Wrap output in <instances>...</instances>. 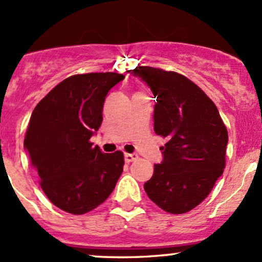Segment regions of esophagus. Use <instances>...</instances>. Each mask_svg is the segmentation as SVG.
Masks as SVG:
<instances>
[{
	"label": "esophagus",
	"instance_id": "obj_1",
	"mask_svg": "<svg viewBox=\"0 0 262 262\" xmlns=\"http://www.w3.org/2000/svg\"><path fill=\"white\" fill-rule=\"evenodd\" d=\"M138 159V155L137 154H125L124 155V160H125V162H133V161H135Z\"/></svg>",
	"mask_w": 262,
	"mask_h": 262
}]
</instances>
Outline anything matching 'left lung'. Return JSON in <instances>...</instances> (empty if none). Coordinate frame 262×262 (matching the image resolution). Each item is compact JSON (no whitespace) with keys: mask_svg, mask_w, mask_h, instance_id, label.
Wrapping results in <instances>:
<instances>
[{"mask_svg":"<svg viewBox=\"0 0 262 262\" xmlns=\"http://www.w3.org/2000/svg\"><path fill=\"white\" fill-rule=\"evenodd\" d=\"M128 73L150 87L156 98L154 130L169 139L144 189L165 212H189L208 196L225 167L228 132L218 108L183 75L150 66Z\"/></svg>","mask_w":262,"mask_h":262,"instance_id":"8db88e82","label":"left lung"}]
</instances>
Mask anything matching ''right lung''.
Masks as SVG:
<instances>
[{
	"label": "right lung",
	"mask_w": 262,
	"mask_h": 262,
	"mask_svg": "<svg viewBox=\"0 0 262 262\" xmlns=\"http://www.w3.org/2000/svg\"><path fill=\"white\" fill-rule=\"evenodd\" d=\"M124 75H74L56 85L33 111L25 150L50 202L83 214L110 197L122 175V151L103 154L90 141L102 124L107 93Z\"/></svg>",
	"instance_id": "obj_1"
}]
</instances>
